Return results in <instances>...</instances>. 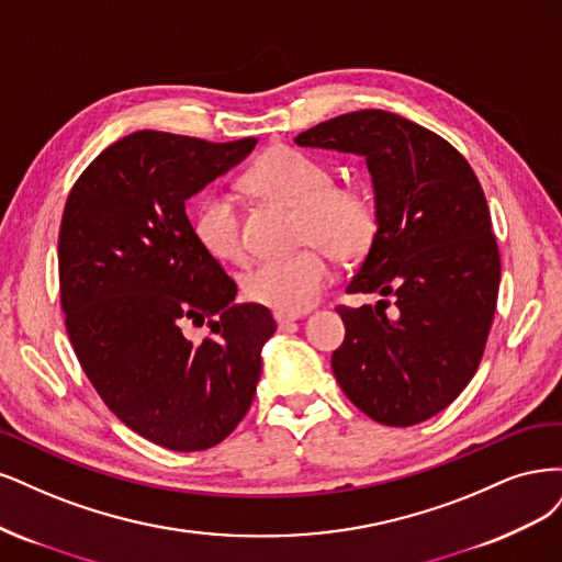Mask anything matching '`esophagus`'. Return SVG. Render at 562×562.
Instances as JSON below:
<instances>
[{"label":"esophagus","instance_id":"34e87169","mask_svg":"<svg viewBox=\"0 0 562 562\" xmlns=\"http://www.w3.org/2000/svg\"><path fill=\"white\" fill-rule=\"evenodd\" d=\"M299 319V315H284V313H276V322H278V327L280 329H286L289 324H294Z\"/></svg>","mask_w":562,"mask_h":562}]
</instances>
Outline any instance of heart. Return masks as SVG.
Wrapping results in <instances>:
<instances>
[{
	"instance_id": "obj_1",
	"label": "heart",
	"mask_w": 562,
	"mask_h": 562,
	"mask_svg": "<svg viewBox=\"0 0 562 562\" xmlns=\"http://www.w3.org/2000/svg\"><path fill=\"white\" fill-rule=\"evenodd\" d=\"M251 191L296 210V240L307 245L292 257L261 261L243 276L247 301L276 313L299 315L313 307L331 280V261H355L378 238V207L371 193L336 184L322 160L292 147L266 151L247 172ZM193 233L210 257L245 259L240 210L224 191L207 193L195 207Z\"/></svg>"
}]
</instances>
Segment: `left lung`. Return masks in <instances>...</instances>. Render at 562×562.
I'll list each match as a JSON object with an SVG mask.
<instances>
[{
    "mask_svg": "<svg viewBox=\"0 0 562 562\" xmlns=\"http://www.w3.org/2000/svg\"><path fill=\"white\" fill-rule=\"evenodd\" d=\"M294 142L367 158L378 238L348 294L383 299L336 307L346 340L331 369L371 420L418 425L458 400L491 334L499 251L483 189L452 144L383 110L329 119Z\"/></svg>",
    "mask_w": 562,
    "mask_h": 562,
    "instance_id": "8db88e82",
    "label": "left lung"
}]
</instances>
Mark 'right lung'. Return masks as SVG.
I'll return each instance as SVG.
<instances>
[{
    "instance_id": "1",
    "label": "right lung",
    "mask_w": 562,
    "mask_h": 562,
    "mask_svg": "<svg viewBox=\"0 0 562 562\" xmlns=\"http://www.w3.org/2000/svg\"><path fill=\"white\" fill-rule=\"evenodd\" d=\"M255 137L137 131L71 187L58 238L60 303L79 364L116 418L162 448L205 450L255 400L276 319L198 243L187 201L238 166ZM209 324L203 341L183 324Z\"/></svg>"
}]
</instances>
